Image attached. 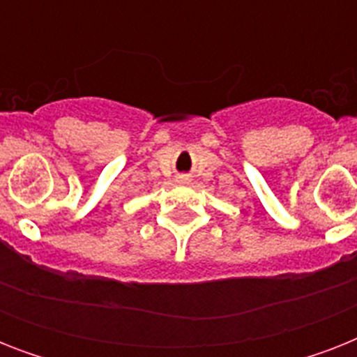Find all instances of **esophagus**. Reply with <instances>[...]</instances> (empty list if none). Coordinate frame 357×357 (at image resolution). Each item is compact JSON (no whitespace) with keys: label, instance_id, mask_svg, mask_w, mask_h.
<instances>
[{"label":"esophagus","instance_id":"obj_1","mask_svg":"<svg viewBox=\"0 0 357 357\" xmlns=\"http://www.w3.org/2000/svg\"><path fill=\"white\" fill-rule=\"evenodd\" d=\"M178 181L179 183H189V178H187V176H179Z\"/></svg>","mask_w":357,"mask_h":357}]
</instances>
